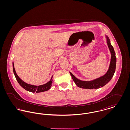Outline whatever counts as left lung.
I'll return each instance as SVG.
<instances>
[{
	"instance_id": "1",
	"label": "left lung",
	"mask_w": 130,
	"mask_h": 130,
	"mask_svg": "<svg viewBox=\"0 0 130 130\" xmlns=\"http://www.w3.org/2000/svg\"><path fill=\"white\" fill-rule=\"evenodd\" d=\"M105 37L107 40V45L111 54V61L108 71L104 75L91 81L81 80L77 78L74 74L70 72V74L77 86L83 89H96L105 86L111 80L116 71L117 58L115 50L111 46L109 38L106 35H105Z\"/></svg>"
}]
</instances>
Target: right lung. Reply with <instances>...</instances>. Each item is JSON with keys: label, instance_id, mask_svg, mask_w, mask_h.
I'll list each match as a JSON object with an SVG mask.
<instances>
[{"label": "right lung", "instance_id": "1", "mask_svg": "<svg viewBox=\"0 0 130 130\" xmlns=\"http://www.w3.org/2000/svg\"><path fill=\"white\" fill-rule=\"evenodd\" d=\"M12 68H13V72L15 75V77L18 82H19V85L27 91L32 92V93H35V92L41 93V92H43L45 91H47L49 90L52 86V84L53 83V76H52L50 80L48 81L47 83H46V84L39 85V86L33 85H31L26 83L19 77L15 72L14 67V64L13 62H12Z\"/></svg>", "mask_w": 130, "mask_h": 130}]
</instances>
